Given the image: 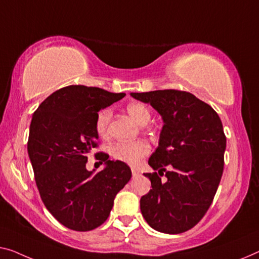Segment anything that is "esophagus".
Instances as JSON below:
<instances>
[{
    "label": "esophagus",
    "instance_id": "esophagus-1",
    "mask_svg": "<svg viewBox=\"0 0 259 259\" xmlns=\"http://www.w3.org/2000/svg\"><path fill=\"white\" fill-rule=\"evenodd\" d=\"M131 173H133V177H134V178H136V177L138 176V171H137V169L135 168V167L131 168Z\"/></svg>",
    "mask_w": 259,
    "mask_h": 259
}]
</instances>
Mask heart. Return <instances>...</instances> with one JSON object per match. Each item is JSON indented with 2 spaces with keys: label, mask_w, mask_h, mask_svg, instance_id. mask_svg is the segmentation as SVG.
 Listing matches in <instances>:
<instances>
[{
  "label": "heart",
  "mask_w": 259,
  "mask_h": 259,
  "mask_svg": "<svg viewBox=\"0 0 259 259\" xmlns=\"http://www.w3.org/2000/svg\"><path fill=\"white\" fill-rule=\"evenodd\" d=\"M126 110L131 117L136 121L138 124L144 125L150 121L151 114L148 106L142 102H131L126 106ZM111 116H113V110L111 108L106 107L98 111L95 117V130L100 136H106L108 131ZM150 152V145L143 140L138 141H121L115 143L111 146V156L115 159L124 161L130 165H137L142 160L143 157Z\"/></svg>",
  "instance_id": "1"
}]
</instances>
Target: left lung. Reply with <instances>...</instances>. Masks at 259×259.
Segmentation results:
<instances>
[{
  "instance_id": "1",
  "label": "left lung",
  "mask_w": 259,
  "mask_h": 259,
  "mask_svg": "<svg viewBox=\"0 0 259 259\" xmlns=\"http://www.w3.org/2000/svg\"><path fill=\"white\" fill-rule=\"evenodd\" d=\"M131 96L150 103L164 122L159 144L149 159L158 172L144 175L152 188L141 198L143 218L160 233H184L203 218L218 191L227 143L222 122L213 108L188 92L164 90Z\"/></svg>"
}]
</instances>
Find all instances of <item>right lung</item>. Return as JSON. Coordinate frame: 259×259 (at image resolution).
I'll use <instances>...</instances> for the list:
<instances>
[{
  "instance_id": "1",
  "label": "right lung",
  "mask_w": 259,
  "mask_h": 259,
  "mask_svg": "<svg viewBox=\"0 0 259 259\" xmlns=\"http://www.w3.org/2000/svg\"><path fill=\"white\" fill-rule=\"evenodd\" d=\"M124 96L72 84L52 93L33 113L28 153L36 185L48 210L69 229L88 231L101 226L131 178L128 165L109 160L105 152L95 154L106 165L102 171L86 168L88 153L98 148L96 114Z\"/></svg>"
}]
</instances>
